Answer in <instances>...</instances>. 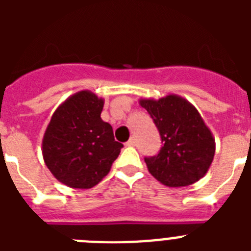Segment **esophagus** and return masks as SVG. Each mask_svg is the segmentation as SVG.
Wrapping results in <instances>:
<instances>
[{
  "label": "esophagus",
  "mask_w": 251,
  "mask_h": 251,
  "mask_svg": "<svg viewBox=\"0 0 251 251\" xmlns=\"http://www.w3.org/2000/svg\"><path fill=\"white\" fill-rule=\"evenodd\" d=\"M126 146H128V147H133V146H136V139H134L132 137V138H130L129 141H128L127 143H126Z\"/></svg>",
  "instance_id": "1"
}]
</instances>
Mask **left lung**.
Returning a JSON list of instances; mask_svg holds the SVG:
<instances>
[{
  "mask_svg": "<svg viewBox=\"0 0 251 251\" xmlns=\"http://www.w3.org/2000/svg\"><path fill=\"white\" fill-rule=\"evenodd\" d=\"M163 142L157 156L145 158L150 174L168 187H185L207 174L215 156V138L199 110L176 94L141 98Z\"/></svg>",
  "mask_w": 251,
  "mask_h": 251,
  "instance_id": "8db88e82",
  "label": "left lung"
}]
</instances>
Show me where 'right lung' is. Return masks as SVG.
<instances>
[{"label":"right lung","instance_id":"right-lung-1","mask_svg":"<svg viewBox=\"0 0 251 251\" xmlns=\"http://www.w3.org/2000/svg\"><path fill=\"white\" fill-rule=\"evenodd\" d=\"M104 99L90 90L66 98L51 115L43 157L52 176L72 188H92L109 174L121 153L113 128L101 119Z\"/></svg>","mask_w":251,"mask_h":251}]
</instances>
